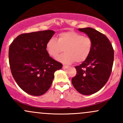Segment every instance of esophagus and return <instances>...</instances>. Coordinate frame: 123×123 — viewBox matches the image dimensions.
Wrapping results in <instances>:
<instances>
[{
  "label": "esophagus",
  "mask_w": 123,
  "mask_h": 123,
  "mask_svg": "<svg viewBox=\"0 0 123 123\" xmlns=\"http://www.w3.org/2000/svg\"><path fill=\"white\" fill-rule=\"evenodd\" d=\"M69 67V66L68 65H63V67H62V68H64V69H66V68H68Z\"/></svg>",
  "instance_id": "esophagus-1"
}]
</instances>
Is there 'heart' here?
Listing matches in <instances>:
<instances>
[{
    "label": "heart",
    "instance_id": "heart-1",
    "mask_svg": "<svg viewBox=\"0 0 123 123\" xmlns=\"http://www.w3.org/2000/svg\"><path fill=\"white\" fill-rule=\"evenodd\" d=\"M92 40L75 31L63 32L56 38H50L46 44L48 55L53 58H58L64 50L65 53L58 58L63 64H71L74 62L81 63L85 61L92 50Z\"/></svg>",
    "mask_w": 123,
    "mask_h": 123
}]
</instances>
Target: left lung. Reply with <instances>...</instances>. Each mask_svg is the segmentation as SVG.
<instances>
[{
    "mask_svg": "<svg viewBox=\"0 0 123 123\" xmlns=\"http://www.w3.org/2000/svg\"><path fill=\"white\" fill-rule=\"evenodd\" d=\"M92 40L87 59L75 67L76 75L72 78L74 87L80 93L89 95L100 90L108 80L114 62V49L107 37L92 28H79Z\"/></svg>",
    "mask_w": 123,
    "mask_h": 123,
    "instance_id": "obj_1",
    "label": "left lung"
}]
</instances>
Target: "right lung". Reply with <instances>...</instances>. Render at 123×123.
<instances>
[{"label": "right lung", "instance_id": "obj_1", "mask_svg": "<svg viewBox=\"0 0 123 123\" xmlns=\"http://www.w3.org/2000/svg\"><path fill=\"white\" fill-rule=\"evenodd\" d=\"M55 31L44 30L20 34L9 49L11 73L19 87L33 96L45 93L51 86L54 73L62 64L49 56L46 44Z\"/></svg>", "mask_w": 123, "mask_h": 123}]
</instances>
